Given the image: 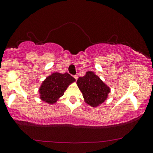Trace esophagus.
<instances>
[{
	"label": "esophagus",
	"mask_w": 153,
	"mask_h": 153,
	"mask_svg": "<svg viewBox=\"0 0 153 153\" xmlns=\"http://www.w3.org/2000/svg\"><path fill=\"white\" fill-rule=\"evenodd\" d=\"M73 77H74V78H75V80H78V75H74V76H73Z\"/></svg>",
	"instance_id": "esophagus-1"
}]
</instances>
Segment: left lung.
Wrapping results in <instances>:
<instances>
[{"instance_id":"1","label":"left lung","mask_w":153,"mask_h":153,"mask_svg":"<svg viewBox=\"0 0 153 153\" xmlns=\"http://www.w3.org/2000/svg\"><path fill=\"white\" fill-rule=\"evenodd\" d=\"M85 103L96 107L106 101L110 88L94 73L88 71L77 80Z\"/></svg>"}]
</instances>
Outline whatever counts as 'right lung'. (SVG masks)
Instances as JSON below:
<instances>
[{
	"label": "right lung",
	"instance_id": "obj_1",
	"mask_svg": "<svg viewBox=\"0 0 153 153\" xmlns=\"http://www.w3.org/2000/svg\"><path fill=\"white\" fill-rule=\"evenodd\" d=\"M75 80V79L68 73L64 74L52 73L44 80L40 87L39 91L40 99L45 102L53 104L63 96L68 85Z\"/></svg>",
	"mask_w": 153,
	"mask_h": 153
}]
</instances>
